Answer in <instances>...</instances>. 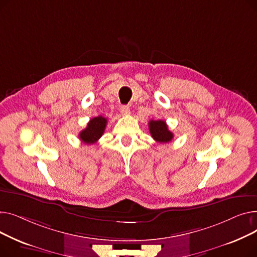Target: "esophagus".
<instances>
[{"instance_id":"obj_1","label":"esophagus","mask_w":257,"mask_h":257,"mask_svg":"<svg viewBox=\"0 0 257 257\" xmlns=\"http://www.w3.org/2000/svg\"><path fill=\"white\" fill-rule=\"evenodd\" d=\"M120 113H121V114H124V115L129 114V113H130L129 107H128V106H126V105H123V106H121V107H120Z\"/></svg>"}]
</instances>
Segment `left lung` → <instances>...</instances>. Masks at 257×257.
Masks as SVG:
<instances>
[{
    "mask_svg": "<svg viewBox=\"0 0 257 257\" xmlns=\"http://www.w3.org/2000/svg\"><path fill=\"white\" fill-rule=\"evenodd\" d=\"M149 130L151 137L158 143H169L174 138V134L169 130L165 120L151 119L149 121Z\"/></svg>",
    "mask_w": 257,
    "mask_h": 257,
    "instance_id": "8db88e82",
    "label": "left lung"
}]
</instances>
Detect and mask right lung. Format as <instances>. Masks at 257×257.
I'll use <instances>...</instances> for the list:
<instances>
[{
  "label": "right lung",
  "instance_id": "obj_1",
  "mask_svg": "<svg viewBox=\"0 0 257 257\" xmlns=\"http://www.w3.org/2000/svg\"><path fill=\"white\" fill-rule=\"evenodd\" d=\"M106 124L107 118L102 115L90 118L86 128L79 133V139L87 145L94 144L103 136Z\"/></svg>",
  "mask_w": 257,
  "mask_h": 257
}]
</instances>
